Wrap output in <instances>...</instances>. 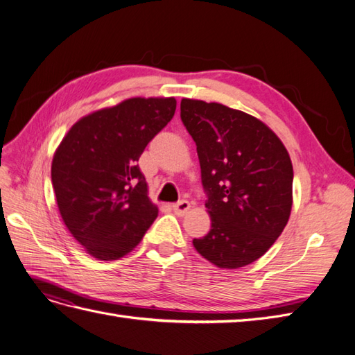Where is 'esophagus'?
<instances>
[{"label":"esophagus","mask_w":355,"mask_h":355,"mask_svg":"<svg viewBox=\"0 0 355 355\" xmlns=\"http://www.w3.org/2000/svg\"><path fill=\"white\" fill-rule=\"evenodd\" d=\"M189 209H191V204L187 200H182L173 206V211L178 214V216H184V214L189 211Z\"/></svg>","instance_id":"esophagus-1"}]
</instances>
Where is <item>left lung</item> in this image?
Wrapping results in <instances>:
<instances>
[{
	"label": "left lung",
	"instance_id": "obj_1",
	"mask_svg": "<svg viewBox=\"0 0 355 355\" xmlns=\"http://www.w3.org/2000/svg\"><path fill=\"white\" fill-rule=\"evenodd\" d=\"M180 118L197 145L211 219L196 250L237 270L280 237L293 204V166L283 142L256 116L222 103L182 99Z\"/></svg>",
	"mask_w": 355,
	"mask_h": 355
}]
</instances>
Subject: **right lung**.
<instances>
[{"mask_svg": "<svg viewBox=\"0 0 355 355\" xmlns=\"http://www.w3.org/2000/svg\"><path fill=\"white\" fill-rule=\"evenodd\" d=\"M175 111V98L127 99L83 116L58 146L51 182L62 220L96 259L130 253L158 216L137 161Z\"/></svg>", "mask_w": 355, "mask_h": 355, "instance_id": "add662e5", "label": "right lung"}]
</instances>
